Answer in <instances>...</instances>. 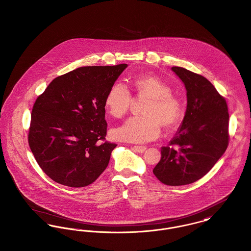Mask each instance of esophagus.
Listing matches in <instances>:
<instances>
[{
    "label": "esophagus",
    "mask_w": 251,
    "mask_h": 251,
    "mask_svg": "<svg viewBox=\"0 0 251 251\" xmlns=\"http://www.w3.org/2000/svg\"><path fill=\"white\" fill-rule=\"evenodd\" d=\"M133 149L135 151L142 153V152H144L146 151L147 148L145 147V146H133Z\"/></svg>",
    "instance_id": "1"
}]
</instances>
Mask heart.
Instances as JSON below:
<instances>
[{"mask_svg": "<svg viewBox=\"0 0 251 251\" xmlns=\"http://www.w3.org/2000/svg\"><path fill=\"white\" fill-rule=\"evenodd\" d=\"M138 95L149 97L143 110L145 116L132 117L114 129L113 136L117 140L144 143L156 138L165 127L174 126L181 115V104L172 94L171 86L162 78L153 75H145L133 79ZM132 103V95L127 85L121 81L115 82L109 89L105 106L116 118L127 114Z\"/></svg>", "mask_w": 251, "mask_h": 251, "instance_id": "heart-1", "label": "heart"}]
</instances>
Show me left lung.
<instances>
[{
    "mask_svg": "<svg viewBox=\"0 0 251 251\" xmlns=\"http://www.w3.org/2000/svg\"><path fill=\"white\" fill-rule=\"evenodd\" d=\"M187 90L185 117L152 173L168 186L192 184L206 176L228 145L226 100L201 75L172 67Z\"/></svg>",
    "mask_w": 251,
    "mask_h": 251,
    "instance_id": "8db88e82",
    "label": "left lung"
}]
</instances>
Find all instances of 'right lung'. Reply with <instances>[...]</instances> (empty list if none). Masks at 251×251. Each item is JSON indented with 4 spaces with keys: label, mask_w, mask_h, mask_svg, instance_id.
Instances as JSON below:
<instances>
[{
    "label": "right lung",
    "mask_w": 251,
    "mask_h": 251,
    "mask_svg": "<svg viewBox=\"0 0 251 251\" xmlns=\"http://www.w3.org/2000/svg\"><path fill=\"white\" fill-rule=\"evenodd\" d=\"M126 63L84 66L53 79L31 113L28 143L45 173L55 182L81 188L107 168L117 144L104 142L105 98Z\"/></svg>",
    "instance_id": "add662e5"
}]
</instances>
